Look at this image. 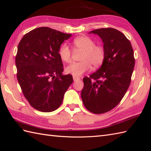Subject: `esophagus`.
<instances>
[{"label":"esophagus","mask_w":151,"mask_h":151,"mask_svg":"<svg viewBox=\"0 0 151 151\" xmlns=\"http://www.w3.org/2000/svg\"><path fill=\"white\" fill-rule=\"evenodd\" d=\"M73 80H74V81H76V80H80V78H78V77H76V76H73Z\"/></svg>","instance_id":"1"}]
</instances>
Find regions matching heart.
Here are the masks:
<instances>
[{
	"label": "heart",
	"mask_w": 151,
	"mask_h": 151,
	"mask_svg": "<svg viewBox=\"0 0 151 151\" xmlns=\"http://www.w3.org/2000/svg\"><path fill=\"white\" fill-rule=\"evenodd\" d=\"M73 44L76 48L83 51L81 62H73L65 68L66 73L74 76H80L91 67L99 68L104 60L105 51L99 45H94V40L89 37L80 36L75 38ZM58 55L63 62L69 63L71 60V52L68 45L62 44L58 49Z\"/></svg>",
	"instance_id": "b5f03b06"
}]
</instances>
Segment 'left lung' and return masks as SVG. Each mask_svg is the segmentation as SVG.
I'll use <instances>...</instances> for the list:
<instances>
[{
    "label": "left lung",
    "instance_id": "8db88e82",
    "mask_svg": "<svg viewBox=\"0 0 151 151\" xmlns=\"http://www.w3.org/2000/svg\"><path fill=\"white\" fill-rule=\"evenodd\" d=\"M89 33L101 38L105 58L96 72L83 78L81 97L87 110L102 114L116 106L127 92L135 64L134 51L124 34L114 28H101Z\"/></svg>",
    "mask_w": 151,
    "mask_h": 151
}]
</instances>
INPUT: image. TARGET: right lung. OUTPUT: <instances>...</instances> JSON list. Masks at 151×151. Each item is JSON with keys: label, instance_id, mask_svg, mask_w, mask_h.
I'll use <instances>...</instances> for the list:
<instances>
[{"label": "right lung", "instance_id": "1", "mask_svg": "<svg viewBox=\"0 0 151 151\" xmlns=\"http://www.w3.org/2000/svg\"><path fill=\"white\" fill-rule=\"evenodd\" d=\"M71 34L47 27L34 29L24 35L15 57L17 80L28 102L35 109L47 113L60 106L73 79L64 75L58 49Z\"/></svg>", "mask_w": 151, "mask_h": 151}]
</instances>
